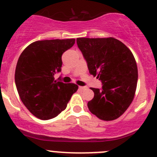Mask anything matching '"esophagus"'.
Instances as JSON below:
<instances>
[{
  "label": "esophagus",
  "mask_w": 157,
  "mask_h": 157,
  "mask_svg": "<svg viewBox=\"0 0 157 157\" xmlns=\"http://www.w3.org/2000/svg\"><path fill=\"white\" fill-rule=\"evenodd\" d=\"M79 89H80V90H85L86 89H87L86 86H79Z\"/></svg>",
  "instance_id": "34e87169"
}]
</instances>
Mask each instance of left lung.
I'll use <instances>...</instances> for the list:
<instances>
[{"label": "left lung", "mask_w": 157, "mask_h": 157, "mask_svg": "<svg viewBox=\"0 0 157 157\" xmlns=\"http://www.w3.org/2000/svg\"><path fill=\"white\" fill-rule=\"evenodd\" d=\"M77 46L87 63L89 72L101 80V90L91 88L94 97L89 110L101 120L119 118L131 105L137 87V67L130 49L110 38H77Z\"/></svg>", "instance_id": "obj_1"}]
</instances>
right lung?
<instances>
[{"mask_svg":"<svg viewBox=\"0 0 157 157\" xmlns=\"http://www.w3.org/2000/svg\"><path fill=\"white\" fill-rule=\"evenodd\" d=\"M74 43V39L36 41L28 45L19 58L16 86L25 106L39 119L58 116L78 89L74 83H64L54 77L61 71L63 53Z\"/></svg>","mask_w":157,"mask_h":157,"instance_id":"obj_1","label":"right lung"}]
</instances>
